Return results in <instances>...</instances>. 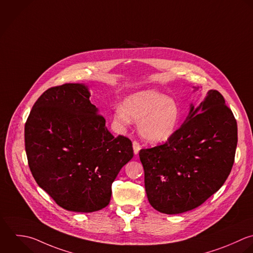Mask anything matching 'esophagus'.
<instances>
[{
  "mask_svg": "<svg viewBox=\"0 0 253 253\" xmlns=\"http://www.w3.org/2000/svg\"><path fill=\"white\" fill-rule=\"evenodd\" d=\"M133 150H134V154L135 155H138L139 151L141 150V145L137 141L133 142Z\"/></svg>",
  "mask_w": 253,
  "mask_h": 253,
  "instance_id": "34e87169",
  "label": "esophagus"
}]
</instances>
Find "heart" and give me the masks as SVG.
I'll list each match as a JSON object with an SVG mask.
<instances>
[{"label": "heart", "mask_w": 253, "mask_h": 253, "mask_svg": "<svg viewBox=\"0 0 253 253\" xmlns=\"http://www.w3.org/2000/svg\"><path fill=\"white\" fill-rule=\"evenodd\" d=\"M114 119L120 125L139 122V132L148 142L164 143L176 131L181 110L178 103L167 94L153 90H141L127 96L123 106L118 105Z\"/></svg>", "instance_id": "b5f03b06"}]
</instances>
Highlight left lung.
<instances>
[{
    "instance_id": "obj_1",
    "label": "left lung",
    "mask_w": 253,
    "mask_h": 253,
    "mask_svg": "<svg viewBox=\"0 0 253 253\" xmlns=\"http://www.w3.org/2000/svg\"><path fill=\"white\" fill-rule=\"evenodd\" d=\"M238 144V125L215 89L165 144L139 153L148 200L169 215L197 208L227 180Z\"/></svg>"
}]
</instances>
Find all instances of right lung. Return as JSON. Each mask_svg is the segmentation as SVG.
<instances>
[{
	"label": "right lung",
	"instance_id": "obj_1",
	"mask_svg": "<svg viewBox=\"0 0 253 253\" xmlns=\"http://www.w3.org/2000/svg\"><path fill=\"white\" fill-rule=\"evenodd\" d=\"M83 84L45 90L24 126V145L37 184L62 208L82 213L109 204L111 184L133 158L132 142L114 137Z\"/></svg>",
	"mask_w": 253,
	"mask_h": 253
}]
</instances>
